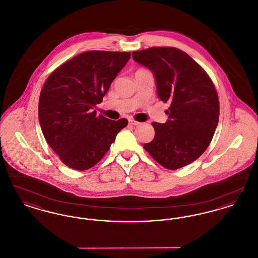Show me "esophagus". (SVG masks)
<instances>
[{
  "label": "esophagus",
  "mask_w": 258,
  "mask_h": 258,
  "mask_svg": "<svg viewBox=\"0 0 258 258\" xmlns=\"http://www.w3.org/2000/svg\"><path fill=\"white\" fill-rule=\"evenodd\" d=\"M128 123H130V124H133V125H138V124L140 123V122L136 121L135 119H130V120H128Z\"/></svg>",
  "instance_id": "1"
}]
</instances>
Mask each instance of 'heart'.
<instances>
[{
	"mask_svg": "<svg viewBox=\"0 0 258 258\" xmlns=\"http://www.w3.org/2000/svg\"><path fill=\"white\" fill-rule=\"evenodd\" d=\"M138 71H141V70H138Z\"/></svg>",
	"mask_w": 258,
	"mask_h": 258,
	"instance_id": "obj_1",
	"label": "heart"
}]
</instances>
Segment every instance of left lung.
Segmentation results:
<instances>
[{
  "label": "left lung",
  "instance_id": "8db88e82",
  "mask_svg": "<svg viewBox=\"0 0 258 258\" xmlns=\"http://www.w3.org/2000/svg\"><path fill=\"white\" fill-rule=\"evenodd\" d=\"M133 57L153 72L160 100L170 102L167 122L152 123L155 137L143 147L166 169L184 167L205 152L219 123L215 85L197 61L178 48L151 47L134 51Z\"/></svg>",
  "mask_w": 258,
  "mask_h": 258
}]
</instances>
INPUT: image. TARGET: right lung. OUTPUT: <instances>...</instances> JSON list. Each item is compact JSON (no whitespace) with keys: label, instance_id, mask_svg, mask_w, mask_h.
<instances>
[{"label":"right lung","instance_id":"add662e5","mask_svg":"<svg viewBox=\"0 0 258 258\" xmlns=\"http://www.w3.org/2000/svg\"><path fill=\"white\" fill-rule=\"evenodd\" d=\"M130 58V52L91 50L47 77L39 96L38 120L45 140L67 166L87 170L96 165L127 124L126 119L113 121L93 109Z\"/></svg>","mask_w":258,"mask_h":258}]
</instances>
